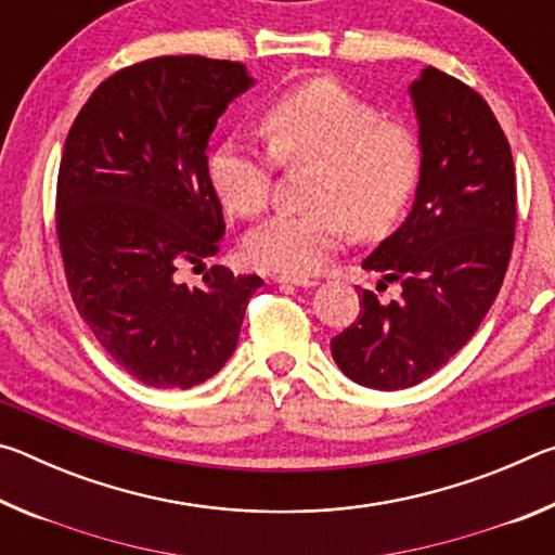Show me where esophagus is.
<instances>
[{"mask_svg":"<svg viewBox=\"0 0 555 555\" xmlns=\"http://www.w3.org/2000/svg\"><path fill=\"white\" fill-rule=\"evenodd\" d=\"M271 281H274V284H291V286H300V288H311V286L318 284L315 279H308V276H286V274L271 276Z\"/></svg>","mask_w":555,"mask_h":555,"instance_id":"obj_1","label":"esophagus"}]
</instances>
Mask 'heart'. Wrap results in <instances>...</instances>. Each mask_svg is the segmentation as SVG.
I'll return each mask as SVG.
<instances>
[{
	"label": "heart",
	"mask_w": 555,
	"mask_h": 555,
	"mask_svg": "<svg viewBox=\"0 0 555 555\" xmlns=\"http://www.w3.org/2000/svg\"><path fill=\"white\" fill-rule=\"evenodd\" d=\"M269 146L230 134L210 154V181L224 208L242 218L267 210L276 158L315 164L311 210L281 212L244 242V255L264 271L304 276L321 269L347 240L377 237L397 222L416 193L424 146L411 127L337 80H311L284 90L261 115Z\"/></svg>",
	"instance_id": "b5f03b06"
}]
</instances>
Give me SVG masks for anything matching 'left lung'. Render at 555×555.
I'll return each instance as SVG.
<instances>
[{"label": "left lung", "instance_id": "obj_1", "mask_svg": "<svg viewBox=\"0 0 555 555\" xmlns=\"http://www.w3.org/2000/svg\"><path fill=\"white\" fill-rule=\"evenodd\" d=\"M409 92L424 171L409 218L362 261L399 281L401 296L379 304L362 291L357 321L331 340L345 377L379 391L424 382L475 335L516 228L512 149L480 92L430 65Z\"/></svg>", "mask_w": 555, "mask_h": 555}]
</instances>
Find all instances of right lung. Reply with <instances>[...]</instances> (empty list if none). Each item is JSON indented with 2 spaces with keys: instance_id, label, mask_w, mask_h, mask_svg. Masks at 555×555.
<instances>
[{
  "instance_id": "right-lung-1",
  "label": "right lung",
  "mask_w": 555,
  "mask_h": 555,
  "mask_svg": "<svg viewBox=\"0 0 555 555\" xmlns=\"http://www.w3.org/2000/svg\"><path fill=\"white\" fill-rule=\"evenodd\" d=\"M255 86L242 63L162 55L100 82L63 146L55 230L82 321L146 387L191 389L237 347L257 274L212 267L203 286L181 264L218 255L222 205L208 139L230 102Z\"/></svg>"
}]
</instances>
